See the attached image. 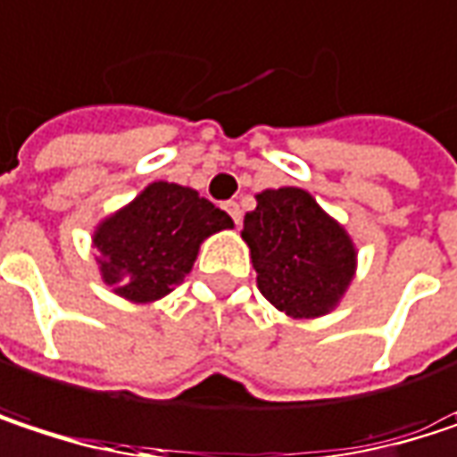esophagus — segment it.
<instances>
[{"label":"esophagus","instance_id":"obj_1","mask_svg":"<svg viewBox=\"0 0 457 457\" xmlns=\"http://www.w3.org/2000/svg\"><path fill=\"white\" fill-rule=\"evenodd\" d=\"M225 212L232 217V222H235V225H240L243 212H240V204H237V201H228V204H225Z\"/></svg>","mask_w":457,"mask_h":457}]
</instances>
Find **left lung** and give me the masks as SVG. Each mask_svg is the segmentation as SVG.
I'll list each match as a JSON object with an SVG mask.
<instances>
[{
  "mask_svg": "<svg viewBox=\"0 0 457 457\" xmlns=\"http://www.w3.org/2000/svg\"><path fill=\"white\" fill-rule=\"evenodd\" d=\"M262 296L288 318H322L346 294L357 248L349 232L302 187L262 190L243 220Z\"/></svg>",
  "mask_w": 457,
  "mask_h": 457,
  "instance_id": "1",
  "label": "left lung"
}]
</instances>
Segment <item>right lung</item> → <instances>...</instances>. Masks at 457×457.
Returning a JSON list of instances; mask_svg holds the SVG:
<instances>
[{"label": "right lung", "instance_id": "obj_1", "mask_svg": "<svg viewBox=\"0 0 457 457\" xmlns=\"http://www.w3.org/2000/svg\"><path fill=\"white\" fill-rule=\"evenodd\" d=\"M222 229H232L228 212L193 187L150 182L95 228L92 245L103 283L132 304H150L185 280L201 243Z\"/></svg>", "mask_w": 457, "mask_h": 457}]
</instances>
